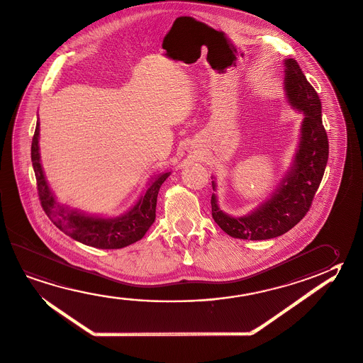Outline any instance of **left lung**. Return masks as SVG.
I'll return each instance as SVG.
<instances>
[{
	"mask_svg": "<svg viewBox=\"0 0 363 363\" xmlns=\"http://www.w3.org/2000/svg\"><path fill=\"white\" fill-rule=\"evenodd\" d=\"M284 81L289 103L305 113L301 142L292 170L271 199L250 215L231 217L218 208L215 194L211 198L216 223L236 239L267 240L286 234L310 211L325 172L329 143L321 121L319 95L294 58L286 61ZM212 185L215 189V183Z\"/></svg>",
	"mask_w": 363,
	"mask_h": 363,
	"instance_id": "obj_1",
	"label": "left lung"
}]
</instances>
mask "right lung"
<instances>
[{"mask_svg":"<svg viewBox=\"0 0 363 363\" xmlns=\"http://www.w3.org/2000/svg\"><path fill=\"white\" fill-rule=\"evenodd\" d=\"M39 121L31 141V161L37 179L39 201L45 215L55 223L62 233L71 236L76 241L98 249H121L141 240L154 223L156 217V202L160 186L170 172H164L155 179L145 196L135 204L128 213L111 218H96L81 215L76 211L60 207L44 178L42 165L39 161Z\"/></svg>","mask_w":363,"mask_h":363,"instance_id":"add662e5","label":"right lung"}]
</instances>
